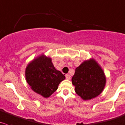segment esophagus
<instances>
[{"mask_svg": "<svg viewBox=\"0 0 125 125\" xmlns=\"http://www.w3.org/2000/svg\"><path fill=\"white\" fill-rule=\"evenodd\" d=\"M65 77H66V79H68V80H70V78H71V77H70L71 76H70L69 74H66L65 75Z\"/></svg>", "mask_w": 125, "mask_h": 125, "instance_id": "34e87169", "label": "esophagus"}]
</instances>
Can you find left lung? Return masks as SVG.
<instances>
[{"mask_svg": "<svg viewBox=\"0 0 125 125\" xmlns=\"http://www.w3.org/2000/svg\"><path fill=\"white\" fill-rule=\"evenodd\" d=\"M71 81L76 94L85 101L102 93L106 86V77L98 63L91 58L76 68Z\"/></svg>", "mask_w": 125, "mask_h": 125, "instance_id": "8db88e82", "label": "left lung"}]
</instances>
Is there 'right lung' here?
Masks as SVG:
<instances>
[{
	"label": "right lung",
	"mask_w": 125,
	"mask_h": 125,
	"mask_svg": "<svg viewBox=\"0 0 125 125\" xmlns=\"http://www.w3.org/2000/svg\"><path fill=\"white\" fill-rule=\"evenodd\" d=\"M25 76L31 89L46 98L57 90L59 83L65 79V76L55 68L51 58L44 54L28 63Z\"/></svg>",
	"instance_id": "obj_1"
}]
</instances>
